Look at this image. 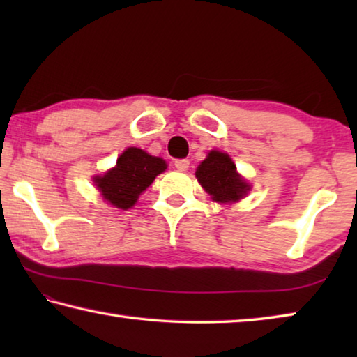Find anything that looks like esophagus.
Wrapping results in <instances>:
<instances>
[{
	"label": "esophagus",
	"instance_id": "esophagus-1",
	"mask_svg": "<svg viewBox=\"0 0 357 357\" xmlns=\"http://www.w3.org/2000/svg\"><path fill=\"white\" fill-rule=\"evenodd\" d=\"M174 167H176L179 172H187V170H189V160H187V159L174 160Z\"/></svg>",
	"mask_w": 357,
	"mask_h": 357
}]
</instances>
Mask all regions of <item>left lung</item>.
Wrapping results in <instances>:
<instances>
[{
  "mask_svg": "<svg viewBox=\"0 0 357 357\" xmlns=\"http://www.w3.org/2000/svg\"><path fill=\"white\" fill-rule=\"evenodd\" d=\"M195 176L217 203H236L252 189L236 172L231 157L220 151H209L206 159L198 165Z\"/></svg>",
  "mask_w": 357,
  "mask_h": 357,
  "instance_id": "left-lung-1",
  "label": "left lung"
}]
</instances>
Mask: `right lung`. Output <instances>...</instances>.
<instances>
[{
    "label": "right lung",
    "instance_id": "1",
    "mask_svg": "<svg viewBox=\"0 0 357 357\" xmlns=\"http://www.w3.org/2000/svg\"><path fill=\"white\" fill-rule=\"evenodd\" d=\"M165 170L167 164L160 157L151 155L140 148H128L118 157L116 165L102 176H94L93 181L105 202L114 208L130 209L157 174Z\"/></svg>",
    "mask_w": 357,
    "mask_h": 357
}]
</instances>
